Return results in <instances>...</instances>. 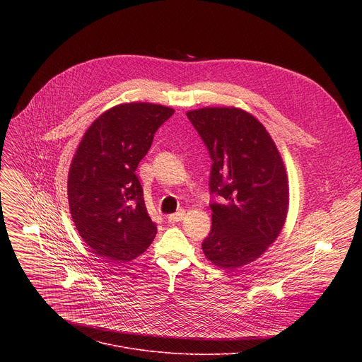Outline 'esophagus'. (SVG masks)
I'll use <instances>...</instances> for the list:
<instances>
[{"label":"esophagus","mask_w":362,"mask_h":362,"mask_svg":"<svg viewBox=\"0 0 362 362\" xmlns=\"http://www.w3.org/2000/svg\"><path fill=\"white\" fill-rule=\"evenodd\" d=\"M185 215H186V211L180 209L179 212H176V214H173V215H169V218H168V219H169V222H170V223H176V222L183 221Z\"/></svg>","instance_id":"esophagus-1"}]
</instances>
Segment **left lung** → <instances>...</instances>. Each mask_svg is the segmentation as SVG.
<instances>
[{
	"label": "left lung",
	"instance_id": "8db88e82",
	"mask_svg": "<svg viewBox=\"0 0 362 362\" xmlns=\"http://www.w3.org/2000/svg\"><path fill=\"white\" fill-rule=\"evenodd\" d=\"M214 160L212 229L202 243L222 269L242 268L279 236L289 208V185L281 153L265 129L239 107H203L186 113Z\"/></svg>",
	"mask_w": 362,
	"mask_h": 362
}]
</instances>
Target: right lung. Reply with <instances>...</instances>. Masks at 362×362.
I'll list each match as a JSON object with an SVG mask.
<instances>
[{
	"label": "right lung",
	"mask_w": 362,
	"mask_h": 362,
	"mask_svg": "<svg viewBox=\"0 0 362 362\" xmlns=\"http://www.w3.org/2000/svg\"><path fill=\"white\" fill-rule=\"evenodd\" d=\"M173 113L153 103L117 105L90 124L76 150L67 180L70 214L83 240L110 262L136 259L158 233L136 169Z\"/></svg>",
	"instance_id": "obj_1"
}]
</instances>
